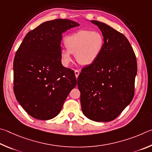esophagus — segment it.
Masks as SVG:
<instances>
[{
	"label": "esophagus",
	"mask_w": 152,
	"mask_h": 152,
	"mask_svg": "<svg viewBox=\"0 0 152 152\" xmlns=\"http://www.w3.org/2000/svg\"><path fill=\"white\" fill-rule=\"evenodd\" d=\"M75 74L76 78H77L78 76H79V71L78 70H75Z\"/></svg>",
	"instance_id": "1"
}]
</instances>
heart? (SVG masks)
<instances>
[{
  "instance_id": "obj_1",
  "label": "heart",
  "mask_w": 152,
  "mask_h": 152,
  "mask_svg": "<svg viewBox=\"0 0 152 152\" xmlns=\"http://www.w3.org/2000/svg\"><path fill=\"white\" fill-rule=\"evenodd\" d=\"M66 47L61 49V61L68 66L72 62V54L82 65L93 64L99 58L104 49L105 38L99 31L80 30L69 34L65 39Z\"/></svg>"
}]
</instances>
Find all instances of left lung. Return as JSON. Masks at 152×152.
Here are the masks:
<instances>
[{
  "label": "left lung",
  "instance_id": "left-lung-1",
  "mask_svg": "<svg viewBox=\"0 0 152 152\" xmlns=\"http://www.w3.org/2000/svg\"><path fill=\"white\" fill-rule=\"evenodd\" d=\"M91 22L102 32L105 46L98 59L82 69L78 77L81 109L91 120L111 121L134 96L136 57L123 34L103 23Z\"/></svg>",
  "mask_w": 152,
  "mask_h": 152
}]
</instances>
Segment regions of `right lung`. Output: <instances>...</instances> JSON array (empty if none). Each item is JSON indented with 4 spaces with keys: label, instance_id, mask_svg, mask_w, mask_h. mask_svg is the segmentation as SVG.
I'll list each match as a JSON object with an SVG mask.
<instances>
[{
    "label": "right lung",
    "instance_id": "right-lung-1",
    "mask_svg": "<svg viewBox=\"0 0 152 152\" xmlns=\"http://www.w3.org/2000/svg\"><path fill=\"white\" fill-rule=\"evenodd\" d=\"M78 26L69 19L47 21L28 32L16 52L14 93L34 118H54L76 86L74 71L63 66L60 51L62 34Z\"/></svg>",
    "mask_w": 152,
    "mask_h": 152
}]
</instances>
